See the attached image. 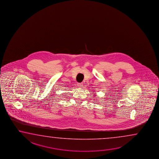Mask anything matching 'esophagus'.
<instances>
[{
	"instance_id": "esophagus-1",
	"label": "esophagus",
	"mask_w": 159,
	"mask_h": 159,
	"mask_svg": "<svg viewBox=\"0 0 159 159\" xmlns=\"http://www.w3.org/2000/svg\"><path fill=\"white\" fill-rule=\"evenodd\" d=\"M83 84L82 83H78V86L79 88H82L83 87Z\"/></svg>"
}]
</instances>
